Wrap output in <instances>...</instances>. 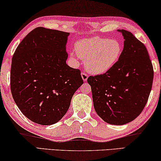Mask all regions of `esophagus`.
<instances>
[{"label":"esophagus","mask_w":161,"mask_h":161,"mask_svg":"<svg viewBox=\"0 0 161 161\" xmlns=\"http://www.w3.org/2000/svg\"><path fill=\"white\" fill-rule=\"evenodd\" d=\"M81 78H82V80H83V81H86L87 80V78H88V75L87 74L85 73V72H82V73H81Z\"/></svg>","instance_id":"34e87169"}]
</instances>
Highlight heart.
Instances as JSON below:
<instances>
[{
  "mask_svg": "<svg viewBox=\"0 0 161 161\" xmlns=\"http://www.w3.org/2000/svg\"><path fill=\"white\" fill-rule=\"evenodd\" d=\"M75 53L85 61L87 71L95 74H102L109 71L119 60L123 53V45L118 39L94 36L79 40L75 44Z\"/></svg>",
  "mask_w": 161,
  "mask_h": 161,
  "instance_id": "b5f03b06",
  "label": "heart"
}]
</instances>
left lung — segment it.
Instances as JSON below:
<instances>
[{
	"mask_svg": "<svg viewBox=\"0 0 161 161\" xmlns=\"http://www.w3.org/2000/svg\"><path fill=\"white\" fill-rule=\"evenodd\" d=\"M119 60L109 71L90 76L95 110L106 123L122 125L135 119L143 111L153 85L154 71L146 47L125 30Z\"/></svg>",
	"mask_w": 161,
	"mask_h": 161,
	"instance_id": "1",
	"label": "left lung"
}]
</instances>
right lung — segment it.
Returning a JSON list of instances; mask_svg holds the SVG:
<instances>
[{
  "label": "right lung",
  "mask_w": 161,
  "mask_h": 161,
  "mask_svg": "<svg viewBox=\"0 0 161 161\" xmlns=\"http://www.w3.org/2000/svg\"><path fill=\"white\" fill-rule=\"evenodd\" d=\"M69 36L38 27L22 39L12 57V97L22 114L37 124L60 120L83 84L80 70L66 64Z\"/></svg>",
  "instance_id": "right-lung-1"
}]
</instances>
